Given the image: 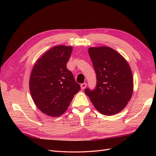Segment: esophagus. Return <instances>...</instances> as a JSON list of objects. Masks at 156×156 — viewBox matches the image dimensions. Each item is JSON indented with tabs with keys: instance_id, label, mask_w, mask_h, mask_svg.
<instances>
[{
	"instance_id": "34e87169",
	"label": "esophagus",
	"mask_w": 156,
	"mask_h": 156,
	"mask_svg": "<svg viewBox=\"0 0 156 156\" xmlns=\"http://www.w3.org/2000/svg\"><path fill=\"white\" fill-rule=\"evenodd\" d=\"M86 87H87V83H84L81 84V87L82 90H84V88H86Z\"/></svg>"
}]
</instances>
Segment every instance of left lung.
<instances>
[{
    "mask_svg": "<svg viewBox=\"0 0 156 156\" xmlns=\"http://www.w3.org/2000/svg\"><path fill=\"white\" fill-rule=\"evenodd\" d=\"M88 53L96 74L93 90L87 95L102 115L111 116L125 108L133 90V78L129 65L120 53L108 47L90 48Z\"/></svg>",
    "mask_w": 156,
    "mask_h": 156,
    "instance_id": "1",
    "label": "left lung"
}]
</instances>
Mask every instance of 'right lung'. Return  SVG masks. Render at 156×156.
I'll return each instance as SVG.
<instances>
[{"label": "right lung", "instance_id": "1", "mask_svg": "<svg viewBox=\"0 0 156 156\" xmlns=\"http://www.w3.org/2000/svg\"><path fill=\"white\" fill-rule=\"evenodd\" d=\"M72 52V46L53 47L41 56L32 70L29 88L32 100L47 115H62L81 89L66 67Z\"/></svg>", "mask_w": 156, "mask_h": 156}]
</instances>
